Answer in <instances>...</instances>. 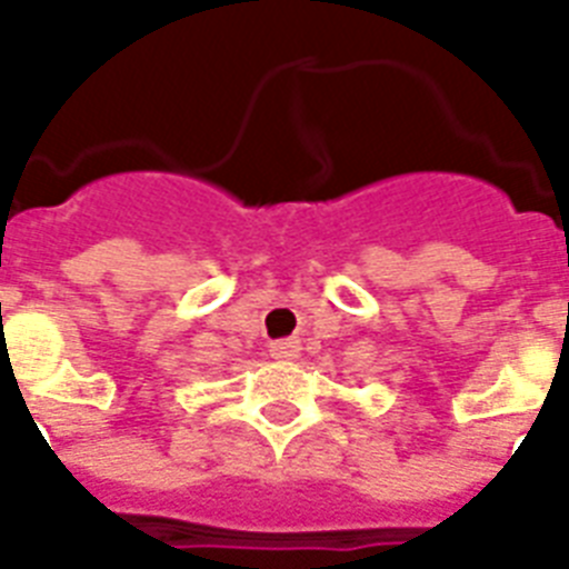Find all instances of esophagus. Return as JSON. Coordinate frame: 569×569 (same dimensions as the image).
<instances>
[{
  "label": "esophagus",
  "instance_id": "1",
  "mask_svg": "<svg viewBox=\"0 0 569 569\" xmlns=\"http://www.w3.org/2000/svg\"><path fill=\"white\" fill-rule=\"evenodd\" d=\"M301 355V342L298 339H280L271 346V357L274 360H295V357Z\"/></svg>",
  "mask_w": 569,
  "mask_h": 569
}]
</instances>
